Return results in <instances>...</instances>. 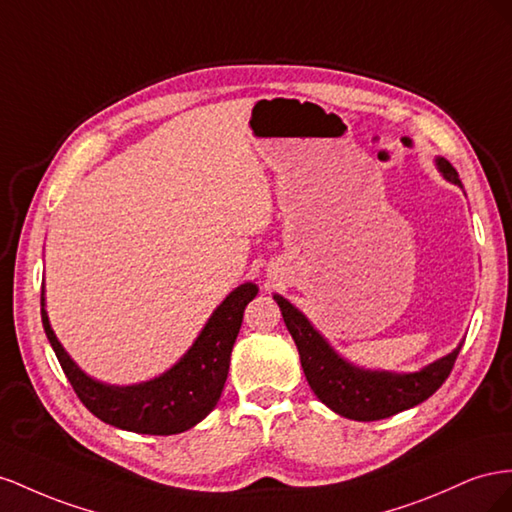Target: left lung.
<instances>
[{
    "label": "left lung",
    "instance_id": "8db88e82",
    "mask_svg": "<svg viewBox=\"0 0 512 512\" xmlns=\"http://www.w3.org/2000/svg\"><path fill=\"white\" fill-rule=\"evenodd\" d=\"M435 165L448 182L463 188L457 169L446 158H435ZM274 300L281 306L291 339L296 341L306 382L321 403L349 420H382L427 401L446 382L463 345L461 341L450 354L416 373L362 369L334 352V347L289 300L279 294H274Z\"/></svg>",
    "mask_w": 512,
    "mask_h": 512
}]
</instances>
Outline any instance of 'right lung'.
<instances>
[{
    "mask_svg": "<svg viewBox=\"0 0 512 512\" xmlns=\"http://www.w3.org/2000/svg\"><path fill=\"white\" fill-rule=\"evenodd\" d=\"M257 291L259 287L255 283H244L233 289L216 306L191 349L169 371L133 386L102 384L81 371L55 337L45 311V294L40 298V313L53 352L87 410L107 425L124 431L173 435L195 427L221 399L244 309L257 296Z\"/></svg>",
    "mask_w": 512,
    "mask_h": 512,
    "instance_id": "right-lung-1",
    "label": "right lung"
}]
</instances>
